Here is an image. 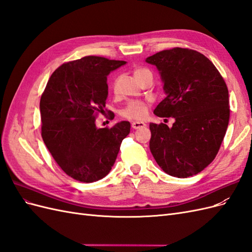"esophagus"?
I'll use <instances>...</instances> for the list:
<instances>
[{
	"mask_svg": "<svg viewBox=\"0 0 252 252\" xmlns=\"http://www.w3.org/2000/svg\"><path fill=\"white\" fill-rule=\"evenodd\" d=\"M145 126H146V124H145L144 122H132V124H131V127L133 129H140Z\"/></svg>",
	"mask_w": 252,
	"mask_h": 252,
	"instance_id": "obj_1",
	"label": "esophagus"
}]
</instances>
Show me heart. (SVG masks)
<instances>
[{"label":"heart","instance_id":"b5f03b06","mask_svg":"<svg viewBox=\"0 0 252 252\" xmlns=\"http://www.w3.org/2000/svg\"><path fill=\"white\" fill-rule=\"evenodd\" d=\"M151 74V72L146 69V68H136L133 72L135 80H139L145 75ZM147 113V104L144 101H130L128 102L125 107L121 110V114L123 118L129 120H141L143 119Z\"/></svg>","mask_w":252,"mask_h":252}]
</instances>
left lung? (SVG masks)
I'll return each mask as SVG.
<instances>
[{"mask_svg": "<svg viewBox=\"0 0 252 252\" xmlns=\"http://www.w3.org/2000/svg\"><path fill=\"white\" fill-rule=\"evenodd\" d=\"M161 74L166 97L155 109L173 118L172 127L150 123L149 148L169 175L188 178L204 170L218 155L229 123V95L216 66L202 53L175 47L148 57Z\"/></svg>", "mask_w": 252, "mask_h": 252, "instance_id": "8db88e82", "label": "left lung"}]
</instances>
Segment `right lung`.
I'll return each mask as SVG.
<instances>
[{"mask_svg": "<svg viewBox=\"0 0 252 252\" xmlns=\"http://www.w3.org/2000/svg\"><path fill=\"white\" fill-rule=\"evenodd\" d=\"M125 64L95 56L65 63L53 71L41 96L43 141L74 180L93 183L106 177L130 132L127 121L111 128L95 126L108 96L107 75Z\"/></svg>", "mask_w": 252, "mask_h": 252, "instance_id": "right-lung-1", "label": "right lung"}]
</instances>
